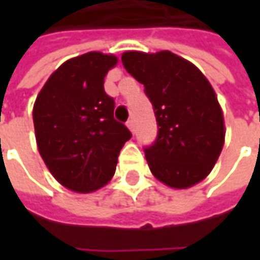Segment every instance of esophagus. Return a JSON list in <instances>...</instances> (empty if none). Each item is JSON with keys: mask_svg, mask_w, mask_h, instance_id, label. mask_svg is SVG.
<instances>
[{"mask_svg": "<svg viewBox=\"0 0 260 260\" xmlns=\"http://www.w3.org/2000/svg\"><path fill=\"white\" fill-rule=\"evenodd\" d=\"M127 127H128V128H130V130H132V132L135 133V120H133V118L127 121Z\"/></svg>", "mask_w": 260, "mask_h": 260, "instance_id": "34e87169", "label": "esophagus"}]
</instances>
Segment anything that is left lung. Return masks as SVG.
<instances>
[{"label": "left lung", "instance_id": "left-lung-1", "mask_svg": "<svg viewBox=\"0 0 260 260\" xmlns=\"http://www.w3.org/2000/svg\"><path fill=\"white\" fill-rule=\"evenodd\" d=\"M121 62L153 105L157 135L143 147L152 174L172 188L198 184L224 145V120L213 86L198 68L168 50L125 52Z\"/></svg>", "mask_w": 260, "mask_h": 260}]
</instances>
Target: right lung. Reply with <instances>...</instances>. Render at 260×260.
<instances>
[{
    "label": "right lung",
    "mask_w": 260,
    "mask_h": 260,
    "mask_svg": "<svg viewBox=\"0 0 260 260\" xmlns=\"http://www.w3.org/2000/svg\"><path fill=\"white\" fill-rule=\"evenodd\" d=\"M115 63V56L100 52L69 59L47 79L35 103L39 152L56 179L75 192L107 184L132 137L114 118V98L104 89L105 75Z\"/></svg>",
    "instance_id": "add662e5"
}]
</instances>
